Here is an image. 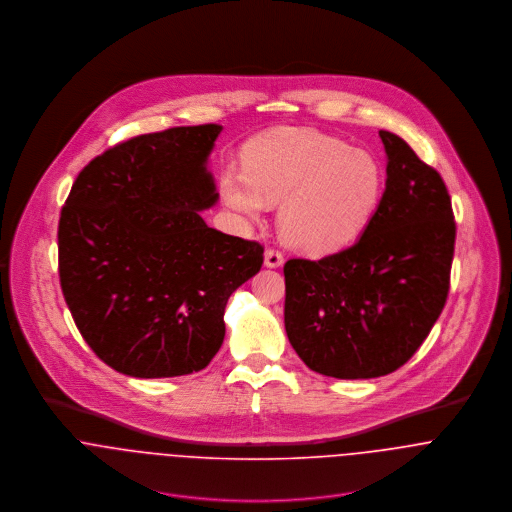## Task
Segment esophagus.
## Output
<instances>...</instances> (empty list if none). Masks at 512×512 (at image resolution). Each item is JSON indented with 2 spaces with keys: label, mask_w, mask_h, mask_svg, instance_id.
<instances>
[{
  "label": "esophagus",
  "mask_w": 512,
  "mask_h": 512,
  "mask_svg": "<svg viewBox=\"0 0 512 512\" xmlns=\"http://www.w3.org/2000/svg\"><path fill=\"white\" fill-rule=\"evenodd\" d=\"M264 264L266 268H280L284 264V254L276 248H268L264 254Z\"/></svg>",
  "instance_id": "obj_1"
}]
</instances>
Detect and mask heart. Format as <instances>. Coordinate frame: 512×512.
<instances>
[{
    "label": "heart",
    "mask_w": 512,
    "mask_h": 512,
    "mask_svg": "<svg viewBox=\"0 0 512 512\" xmlns=\"http://www.w3.org/2000/svg\"><path fill=\"white\" fill-rule=\"evenodd\" d=\"M382 185V169L368 151L315 130L288 128L248 147L244 169L226 167L220 195L248 219H260L268 203L282 200L284 240L325 254L363 232L380 205Z\"/></svg>",
    "instance_id": "b5f03b06"
}]
</instances>
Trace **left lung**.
Returning a JSON list of instances; mask_svg holds the SVG:
<instances>
[{"mask_svg": "<svg viewBox=\"0 0 512 512\" xmlns=\"http://www.w3.org/2000/svg\"><path fill=\"white\" fill-rule=\"evenodd\" d=\"M378 136L386 189L361 238L321 260L284 266V323L295 353L311 370L345 380L408 363L449 292L455 220L445 183L402 138Z\"/></svg>", "mask_w": 512, "mask_h": 512, "instance_id": "8db88e82", "label": "left lung"}]
</instances>
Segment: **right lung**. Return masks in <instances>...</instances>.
I'll return each mask as SVG.
<instances>
[{
	"label": "right lung",
	"mask_w": 512,
	"mask_h": 512,
	"mask_svg": "<svg viewBox=\"0 0 512 512\" xmlns=\"http://www.w3.org/2000/svg\"><path fill=\"white\" fill-rule=\"evenodd\" d=\"M222 126L132 138L76 177L59 220V276L100 361L136 378L203 370L224 341V307L264 262L258 242L207 226V169Z\"/></svg>",
	"instance_id": "add662e5"
}]
</instances>
